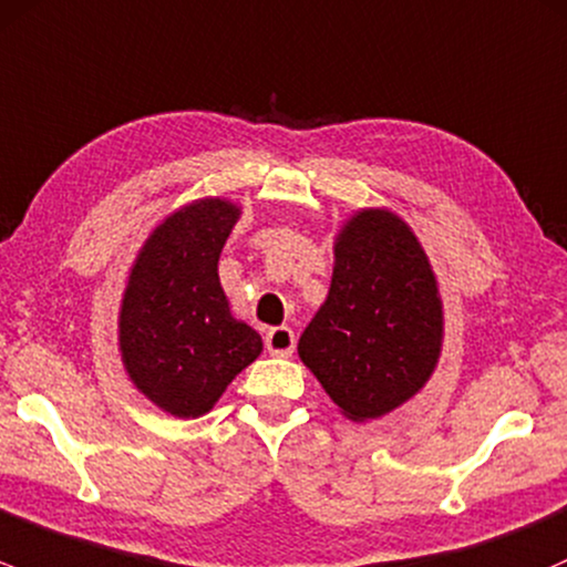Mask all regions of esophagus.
Masks as SVG:
<instances>
[{"instance_id": "esophagus-1", "label": "esophagus", "mask_w": 567, "mask_h": 567, "mask_svg": "<svg viewBox=\"0 0 567 567\" xmlns=\"http://www.w3.org/2000/svg\"><path fill=\"white\" fill-rule=\"evenodd\" d=\"M265 343L267 349H270V354H278V358H289L291 352H295V330L291 327H272L270 332L265 336Z\"/></svg>"}]
</instances>
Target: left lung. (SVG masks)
Masks as SVG:
<instances>
[{"label":"left lung","mask_w":567,"mask_h":567,"mask_svg":"<svg viewBox=\"0 0 567 567\" xmlns=\"http://www.w3.org/2000/svg\"><path fill=\"white\" fill-rule=\"evenodd\" d=\"M442 347L434 272L410 226L384 209L354 215L336 243L324 306L297 352L352 420L382 417L412 399Z\"/></svg>","instance_id":"1"}]
</instances>
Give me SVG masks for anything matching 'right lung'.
I'll return each mask as SVG.
<instances>
[{"mask_svg":"<svg viewBox=\"0 0 567 567\" xmlns=\"http://www.w3.org/2000/svg\"><path fill=\"white\" fill-rule=\"evenodd\" d=\"M240 209L220 198L183 207L144 243L120 313V349L133 384L161 410L198 417L254 363L261 338L237 322L218 259Z\"/></svg>","mask_w":567,"mask_h":567,"instance_id":"1","label":"right lung"}]
</instances>
